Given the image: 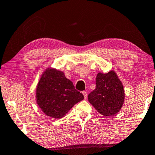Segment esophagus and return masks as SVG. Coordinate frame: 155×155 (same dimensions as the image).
Instances as JSON below:
<instances>
[{"label":"esophagus","mask_w":155,"mask_h":155,"mask_svg":"<svg viewBox=\"0 0 155 155\" xmlns=\"http://www.w3.org/2000/svg\"><path fill=\"white\" fill-rule=\"evenodd\" d=\"M83 95H84V98L86 99L87 97V93L86 91H83Z\"/></svg>","instance_id":"34e87169"}]
</instances>
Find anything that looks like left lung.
Masks as SVG:
<instances>
[{
	"label": "left lung",
	"instance_id": "left-lung-1",
	"mask_svg": "<svg viewBox=\"0 0 155 155\" xmlns=\"http://www.w3.org/2000/svg\"><path fill=\"white\" fill-rule=\"evenodd\" d=\"M95 89L88 95L90 104L105 116L117 114L124 104V90L121 81L114 70L108 73L98 72Z\"/></svg>",
	"mask_w": 155,
	"mask_h": 155
}]
</instances>
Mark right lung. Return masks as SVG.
Wrapping results in <instances>:
<instances>
[{
	"label": "right lung",
	"mask_w": 155,
	"mask_h": 155,
	"mask_svg": "<svg viewBox=\"0 0 155 155\" xmlns=\"http://www.w3.org/2000/svg\"><path fill=\"white\" fill-rule=\"evenodd\" d=\"M36 98L38 106L47 116L62 118L74 104L83 100L81 93L74 88L72 81L64 72L47 68L41 74L37 86Z\"/></svg>",
	"instance_id": "right-lung-1"
}]
</instances>
